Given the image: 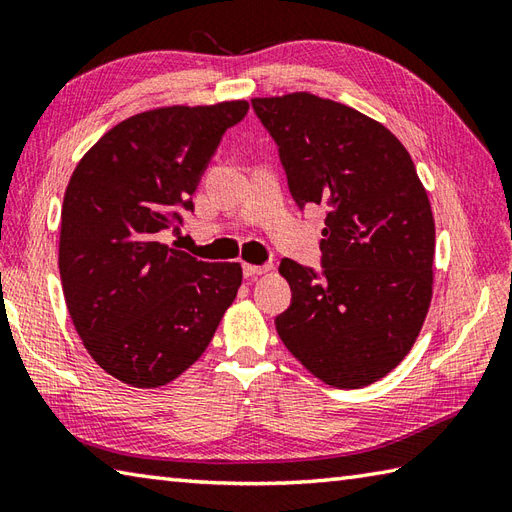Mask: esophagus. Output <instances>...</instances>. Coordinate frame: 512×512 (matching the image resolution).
<instances>
[{
    "instance_id": "1",
    "label": "esophagus",
    "mask_w": 512,
    "mask_h": 512,
    "mask_svg": "<svg viewBox=\"0 0 512 512\" xmlns=\"http://www.w3.org/2000/svg\"><path fill=\"white\" fill-rule=\"evenodd\" d=\"M270 270V266L266 264V266H255V264H244V277H259V275H264V273H268Z\"/></svg>"
}]
</instances>
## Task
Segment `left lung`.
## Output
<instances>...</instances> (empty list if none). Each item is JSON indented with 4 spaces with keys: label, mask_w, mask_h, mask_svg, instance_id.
Instances as JSON below:
<instances>
[{
    "label": "left lung",
    "mask_w": 512,
    "mask_h": 512,
    "mask_svg": "<svg viewBox=\"0 0 512 512\" xmlns=\"http://www.w3.org/2000/svg\"><path fill=\"white\" fill-rule=\"evenodd\" d=\"M301 206L328 209L323 277L292 259L275 319L290 354L339 389L387 376L416 343L433 295L436 222L409 151L374 118L310 92L253 99Z\"/></svg>",
    "instance_id": "1"
}]
</instances>
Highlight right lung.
<instances>
[{"label":"right lung","instance_id":"right-lung-1","mask_svg":"<svg viewBox=\"0 0 512 512\" xmlns=\"http://www.w3.org/2000/svg\"><path fill=\"white\" fill-rule=\"evenodd\" d=\"M246 101L140 112L103 134L63 195L59 273L85 350L125 385L171 383L209 347L242 286L239 264L158 242L176 228Z\"/></svg>","mask_w":512,"mask_h":512}]
</instances>
